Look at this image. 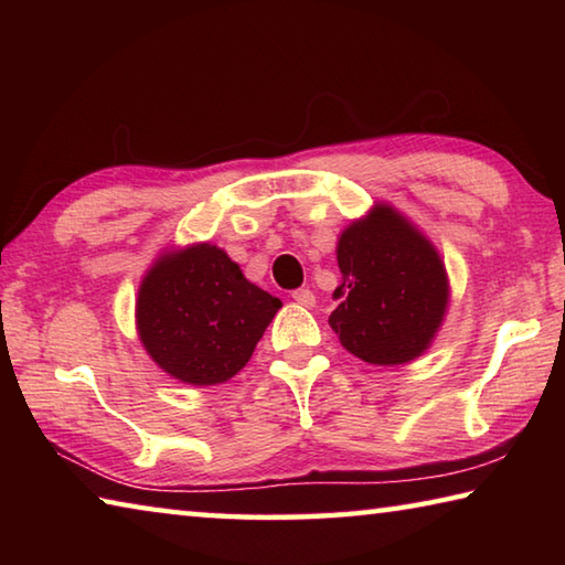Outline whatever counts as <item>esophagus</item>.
Returning <instances> with one entry per match:
<instances>
[{"mask_svg":"<svg viewBox=\"0 0 565 565\" xmlns=\"http://www.w3.org/2000/svg\"><path fill=\"white\" fill-rule=\"evenodd\" d=\"M291 299L299 303V306H306V309H311V306L317 303V294H313L311 289H296L291 294Z\"/></svg>","mask_w":565,"mask_h":565,"instance_id":"obj_1","label":"esophagus"}]
</instances>
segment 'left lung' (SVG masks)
<instances>
[{"instance_id": "1", "label": "left lung", "mask_w": 565, "mask_h": 565, "mask_svg": "<svg viewBox=\"0 0 565 565\" xmlns=\"http://www.w3.org/2000/svg\"><path fill=\"white\" fill-rule=\"evenodd\" d=\"M341 284L329 323L341 347L374 366H401L431 349L451 301L446 264L396 206L376 202L337 242Z\"/></svg>"}]
</instances>
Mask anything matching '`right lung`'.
Here are the masks:
<instances>
[{
	"label": "right lung",
	"mask_w": 565,
	"mask_h": 565,
	"mask_svg": "<svg viewBox=\"0 0 565 565\" xmlns=\"http://www.w3.org/2000/svg\"><path fill=\"white\" fill-rule=\"evenodd\" d=\"M281 301L252 284L212 242L171 246L137 294V333L171 379L216 386L242 371Z\"/></svg>",
	"instance_id": "1"
}]
</instances>
